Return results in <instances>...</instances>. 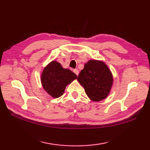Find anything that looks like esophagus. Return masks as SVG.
Wrapping results in <instances>:
<instances>
[{
  "instance_id": "esophagus-1",
  "label": "esophagus",
  "mask_w": 150,
  "mask_h": 150,
  "mask_svg": "<svg viewBox=\"0 0 150 150\" xmlns=\"http://www.w3.org/2000/svg\"><path fill=\"white\" fill-rule=\"evenodd\" d=\"M73 72H74L76 75H79V70L77 69H73Z\"/></svg>"
}]
</instances>
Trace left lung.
Wrapping results in <instances>:
<instances>
[{
  "mask_svg": "<svg viewBox=\"0 0 150 150\" xmlns=\"http://www.w3.org/2000/svg\"><path fill=\"white\" fill-rule=\"evenodd\" d=\"M77 80L84 87L91 100L100 101L110 93L113 84V76L107 65L103 61L90 60L85 64Z\"/></svg>",
  "mask_w": 150,
  "mask_h": 150,
  "instance_id": "obj_1",
  "label": "left lung"
}]
</instances>
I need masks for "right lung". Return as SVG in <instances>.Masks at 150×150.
Returning <instances> with one entry per match:
<instances>
[{
  "label": "right lung",
  "instance_id": "obj_1",
  "mask_svg": "<svg viewBox=\"0 0 150 150\" xmlns=\"http://www.w3.org/2000/svg\"><path fill=\"white\" fill-rule=\"evenodd\" d=\"M77 77V75L71 70L63 68L60 63L53 60L44 68L41 82L47 93L57 98L64 93L66 86Z\"/></svg>",
  "mask_w": 150,
  "mask_h": 150
}]
</instances>
